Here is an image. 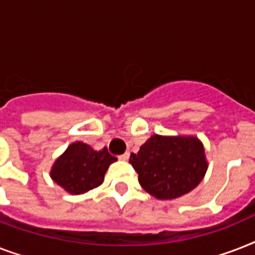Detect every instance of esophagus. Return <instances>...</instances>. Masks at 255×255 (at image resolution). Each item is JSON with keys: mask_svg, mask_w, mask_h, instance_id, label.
<instances>
[{"mask_svg": "<svg viewBox=\"0 0 255 255\" xmlns=\"http://www.w3.org/2000/svg\"><path fill=\"white\" fill-rule=\"evenodd\" d=\"M128 157H129V152H124L123 155L119 156L120 160H128Z\"/></svg>", "mask_w": 255, "mask_h": 255, "instance_id": "1", "label": "esophagus"}]
</instances>
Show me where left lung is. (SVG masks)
Here are the masks:
<instances>
[{"mask_svg": "<svg viewBox=\"0 0 255 255\" xmlns=\"http://www.w3.org/2000/svg\"><path fill=\"white\" fill-rule=\"evenodd\" d=\"M129 164L139 174L140 185L160 200L177 198L201 182L205 176V152L196 137L153 135L131 153Z\"/></svg>", "mask_w": 255, "mask_h": 255, "instance_id": "8db88e82", "label": "left lung"}]
</instances>
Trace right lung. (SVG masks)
I'll use <instances>...</instances> for the list:
<instances>
[{"instance_id": "obj_1", "label": "right lung", "mask_w": 255, "mask_h": 255, "mask_svg": "<svg viewBox=\"0 0 255 255\" xmlns=\"http://www.w3.org/2000/svg\"><path fill=\"white\" fill-rule=\"evenodd\" d=\"M116 160L106 147L95 151L88 144L78 141L55 161L51 178L70 193H85L102 184L106 170Z\"/></svg>"}]
</instances>
